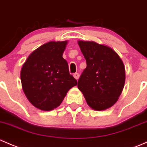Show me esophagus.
I'll return each mask as SVG.
<instances>
[{
	"instance_id": "esophagus-1",
	"label": "esophagus",
	"mask_w": 147,
	"mask_h": 147,
	"mask_svg": "<svg viewBox=\"0 0 147 147\" xmlns=\"http://www.w3.org/2000/svg\"><path fill=\"white\" fill-rule=\"evenodd\" d=\"M73 76H74V78H75V79H76L77 80H78L79 79V76H80V75H79V73H77V72H76V73L74 74Z\"/></svg>"
}]
</instances>
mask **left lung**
Here are the masks:
<instances>
[{"label": "left lung", "instance_id": "8db88e82", "mask_svg": "<svg viewBox=\"0 0 147 147\" xmlns=\"http://www.w3.org/2000/svg\"><path fill=\"white\" fill-rule=\"evenodd\" d=\"M87 67L81 74L78 87L87 105L97 111L113 106L125 82L122 60L111 47L93 41H78Z\"/></svg>", "mask_w": 147, "mask_h": 147}]
</instances>
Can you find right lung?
<instances>
[{"label":"right lung","mask_w":147,"mask_h":147,"mask_svg":"<svg viewBox=\"0 0 147 147\" xmlns=\"http://www.w3.org/2000/svg\"><path fill=\"white\" fill-rule=\"evenodd\" d=\"M67 43V40L51 41L41 45L28 56L21 69L23 92L30 102L41 110L57 107L69 89L78 84L63 57Z\"/></svg>","instance_id":"add662e5"}]
</instances>
